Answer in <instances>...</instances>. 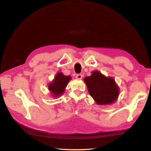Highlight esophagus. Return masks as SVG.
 Returning <instances> with one entry per match:
<instances>
[{
    "label": "esophagus",
    "mask_w": 151,
    "mask_h": 151,
    "mask_svg": "<svg viewBox=\"0 0 151 151\" xmlns=\"http://www.w3.org/2000/svg\"><path fill=\"white\" fill-rule=\"evenodd\" d=\"M82 78H83L82 74L78 73V74H77V75H76V78H77L78 80H81V79H82Z\"/></svg>",
    "instance_id": "34e87169"
}]
</instances>
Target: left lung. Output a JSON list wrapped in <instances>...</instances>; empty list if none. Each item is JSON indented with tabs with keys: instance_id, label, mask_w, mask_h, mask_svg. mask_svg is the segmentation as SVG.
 Listing matches in <instances>:
<instances>
[{
	"instance_id": "8db88e82",
	"label": "left lung",
	"mask_w": 151,
	"mask_h": 151,
	"mask_svg": "<svg viewBox=\"0 0 151 151\" xmlns=\"http://www.w3.org/2000/svg\"><path fill=\"white\" fill-rule=\"evenodd\" d=\"M89 93L98 105L114 103L119 94V89L113 78L106 77L99 71H93L84 78Z\"/></svg>"
}]
</instances>
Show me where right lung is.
<instances>
[{"label": "right lung", "mask_w": 151, "mask_h": 151, "mask_svg": "<svg viewBox=\"0 0 151 151\" xmlns=\"http://www.w3.org/2000/svg\"><path fill=\"white\" fill-rule=\"evenodd\" d=\"M71 79L70 76H65L62 72H58L52 82L48 85V89L52 96L54 97H58L62 95Z\"/></svg>", "instance_id": "obj_1"}]
</instances>
